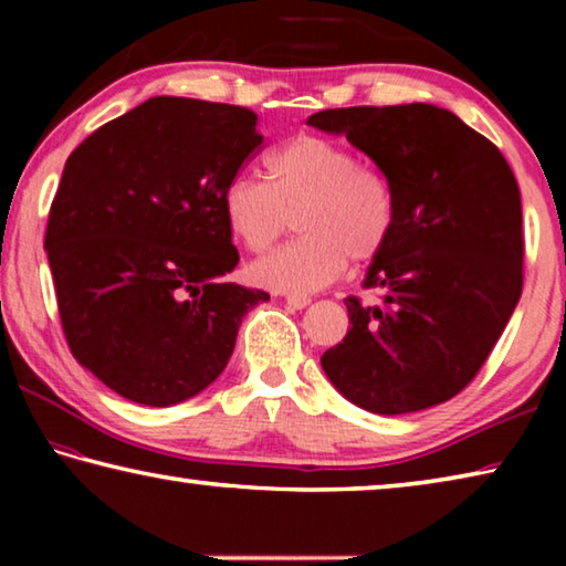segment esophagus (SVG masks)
I'll return each mask as SVG.
<instances>
[{
  "label": "esophagus",
  "instance_id": "obj_1",
  "mask_svg": "<svg viewBox=\"0 0 566 566\" xmlns=\"http://www.w3.org/2000/svg\"><path fill=\"white\" fill-rule=\"evenodd\" d=\"M284 300L292 306V310H304V306L312 302L310 294H302V292H286Z\"/></svg>",
  "mask_w": 566,
  "mask_h": 566
}]
</instances>
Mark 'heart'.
<instances>
[{
  "label": "heart",
  "mask_w": 566,
  "mask_h": 566,
  "mask_svg": "<svg viewBox=\"0 0 566 566\" xmlns=\"http://www.w3.org/2000/svg\"><path fill=\"white\" fill-rule=\"evenodd\" d=\"M262 181L237 175L222 191L229 232L249 252H264L292 224L300 237L254 262L252 276L282 292L329 284L352 264L385 252L397 227V195L385 171L361 165L339 142L296 134L266 157Z\"/></svg>",
  "instance_id": "heart-1"
}]
</instances>
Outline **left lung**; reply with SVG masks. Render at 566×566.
Instances as JSON below:
<instances>
[{
  "mask_svg": "<svg viewBox=\"0 0 566 566\" xmlns=\"http://www.w3.org/2000/svg\"><path fill=\"white\" fill-rule=\"evenodd\" d=\"M306 124L339 132L397 195V227L364 276L379 304L347 296V337L322 354L344 397L407 415L459 395L510 322L524 284L522 197L484 134L432 104L342 107Z\"/></svg>",
  "mask_w": 566,
  "mask_h": 566,
  "instance_id": "1",
  "label": "left lung"
}]
</instances>
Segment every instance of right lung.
<instances>
[{"mask_svg":"<svg viewBox=\"0 0 566 566\" xmlns=\"http://www.w3.org/2000/svg\"><path fill=\"white\" fill-rule=\"evenodd\" d=\"M262 149L256 114L151 97L66 159L44 249L74 359L124 399L169 407L222 375L262 290L227 282L239 252L222 191Z\"/></svg>","mask_w":566,"mask_h":566,"instance_id":"1","label":"right lung"}]
</instances>
